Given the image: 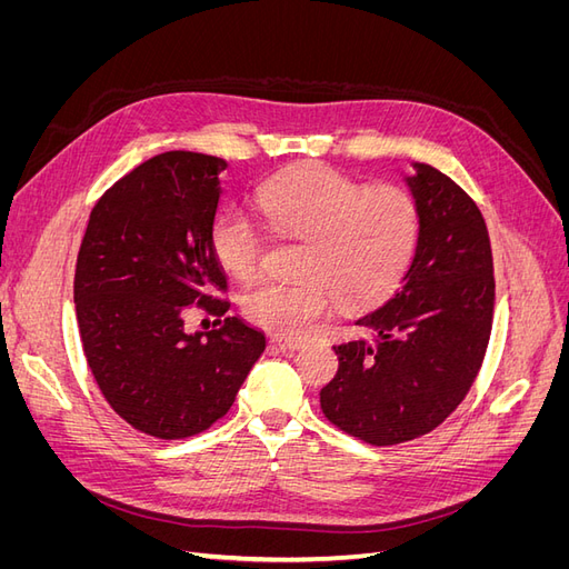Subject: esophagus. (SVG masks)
Masks as SVG:
<instances>
[{
	"label": "esophagus",
	"instance_id": "34e87169",
	"mask_svg": "<svg viewBox=\"0 0 569 569\" xmlns=\"http://www.w3.org/2000/svg\"><path fill=\"white\" fill-rule=\"evenodd\" d=\"M272 343L282 351H301L306 347V341L301 339H282V337H272Z\"/></svg>",
	"mask_w": 569,
	"mask_h": 569
}]
</instances>
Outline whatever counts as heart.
<instances>
[{
  "label": "heart",
  "mask_w": 569,
  "mask_h": 569,
  "mask_svg": "<svg viewBox=\"0 0 569 569\" xmlns=\"http://www.w3.org/2000/svg\"><path fill=\"white\" fill-rule=\"evenodd\" d=\"M256 209L284 237L306 242L299 280H263L242 297L249 322L280 337H303L337 297L366 303L396 284L416 251L418 203L401 184L366 187L322 163L282 170L256 189ZM213 253L230 274L249 280L263 261V237L237 209L211 230Z\"/></svg>",
  "instance_id": "heart-1"
}]
</instances>
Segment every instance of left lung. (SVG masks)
Returning <instances> with one entry per match:
<instances>
[{
	"mask_svg": "<svg viewBox=\"0 0 569 569\" xmlns=\"http://www.w3.org/2000/svg\"><path fill=\"white\" fill-rule=\"evenodd\" d=\"M416 253L389 301L358 318L368 337L337 343L325 418L372 446L439 427L470 391L493 320V258L477 203L441 170L412 161Z\"/></svg>",
	"mask_w": 569,
	"mask_h": 569,
	"instance_id": "left-lung-1",
	"label": "left lung"
}]
</instances>
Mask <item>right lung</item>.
Segmentation results:
<instances>
[{
  "label": "right lung",
  "mask_w": 569,
  "mask_h": 569,
  "mask_svg": "<svg viewBox=\"0 0 569 569\" xmlns=\"http://www.w3.org/2000/svg\"><path fill=\"white\" fill-rule=\"evenodd\" d=\"M228 161L166 151L97 201L84 230L73 301L82 351L109 406L157 439L203 432L234 403L266 335L239 316L211 247ZM218 315L216 331L183 332V308Z\"/></svg>",
  "instance_id": "right-lung-1"
}]
</instances>
